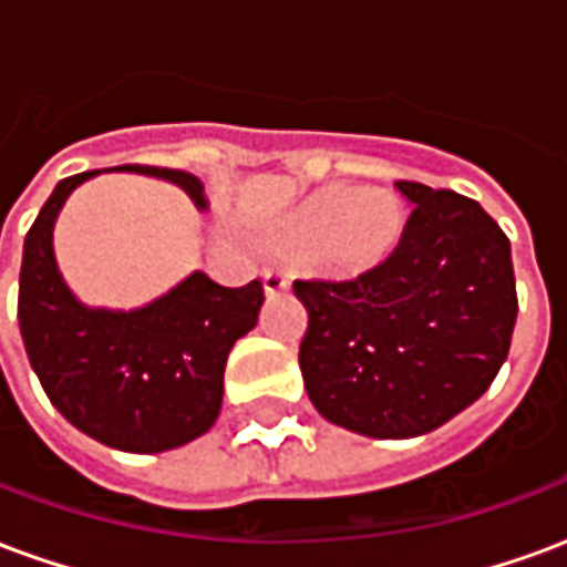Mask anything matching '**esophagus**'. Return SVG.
<instances>
[{"instance_id": "esophagus-1", "label": "esophagus", "mask_w": 567, "mask_h": 567, "mask_svg": "<svg viewBox=\"0 0 567 567\" xmlns=\"http://www.w3.org/2000/svg\"><path fill=\"white\" fill-rule=\"evenodd\" d=\"M260 282H264V291H267V295H285V291H288V288H291V279H288V276H285V272H279V270H264L260 272Z\"/></svg>"}]
</instances>
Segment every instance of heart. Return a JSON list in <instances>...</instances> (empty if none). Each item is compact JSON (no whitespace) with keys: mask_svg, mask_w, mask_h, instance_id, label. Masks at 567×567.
<instances>
[{"mask_svg":"<svg viewBox=\"0 0 567 567\" xmlns=\"http://www.w3.org/2000/svg\"><path fill=\"white\" fill-rule=\"evenodd\" d=\"M404 236V206L392 190L328 185L309 194L276 227L279 246L316 260L331 279H364L389 264Z\"/></svg>","mask_w":567,"mask_h":567,"instance_id":"1","label":"heart"}]
</instances>
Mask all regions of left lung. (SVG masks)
<instances>
[{
  "instance_id": "obj_1",
  "label": "left lung",
  "mask_w": 567,
  "mask_h": 567,
  "mask_svg": "<svg viewBox=\"0 0 567 567\" xmlns=\"http://www.w3.org/2000/svg\"><path fill=\"white\" fill-rule=\"evenodd\" d=\"M413 206L401 246L364 279H297L309 312L300 373L331 425L422 437L498 377L516 324L511 243L476 199L398 182Z\"/></svg>"
}]
</instances>
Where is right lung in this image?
<instances>
[{
	"instance_id": "1",
	"label": "right lung",
	"mask_w": 567,
	"mask_h": 567,
	"mask_svg": "<svg viewBox=\"0 0 567 567\" xmlns=\"http://www.w3.org/2000/svg\"><path fill=\"white\" fill-rule=\"evenodd\" d=\"M93 173L54 187L23 239L18 321L35 377L56 413L81 434L121 452L178 450L221 413L224 364L258 324L264 285L224 288L203 270L133 309L87 307L60 272L54 224L72 190ZM182 187L209 209L197 175L166 166H117Z\"/></svg>"
}]
</instances>
